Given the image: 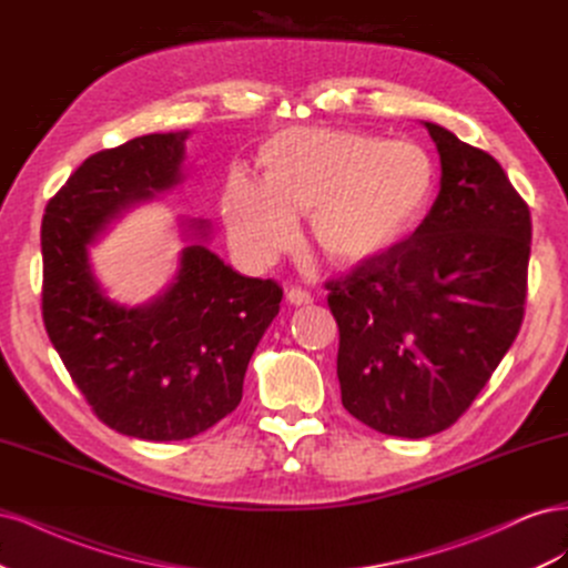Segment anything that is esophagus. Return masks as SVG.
<instances>
[{"label":"esophagus","instance_id":"34e87169","mask_svg":"<svg viewBox=\"0 0 568 568\" xmlns=\"http://www.w3.org/2000/svg\"><path fill=\"white\" fill-rule=\"evenodd\" d=\"M286 301H288L291 305H307V303H313V296L307 294L305 288L291 286V288H286Z\"/></svg>","mask_w":568,"mask_h":568}]
</instances>
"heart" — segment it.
I'll return each mask as SVG.
<instances>
[{"label":"heart","mask_w":568,"mask_h":568,"mask_svg":"<svg viewBox=\"0 0 568 568\" xmlns=\"http://www.w3.org/2000/svg\"><path fill=\"white\" fill-rule=\"evenodd\" d=\"M261 163L265 180L236 170L220 199L230 244L248 263L272 261L294 242L296 213H311L329 261H372L422 227L438 184L424 146L353 130H280Z\"/></svg>","instance_id":"heart-1"}]
</instances>
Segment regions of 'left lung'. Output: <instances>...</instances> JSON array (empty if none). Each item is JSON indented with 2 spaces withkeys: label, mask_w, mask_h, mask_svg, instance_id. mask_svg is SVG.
I'll return each instance as SVG.
<instances>
[{
  "label": "left lung",
  "mask_w": 568,
  "mask_h": 568,
  "mask_svg": "<svg viewBox=\"0 0 568 568\" xmlns=\"http://www.w3.org/2000/svg\"><path fill=\"white\" fill-rule=\"evenodd\" d=\"M440 189L422 227L329 282L341 403L374 432L455 424L519 334L530 213L490 153L436 123Z\"/></svg>",
  "instance_id": "1"
}]
</instances>
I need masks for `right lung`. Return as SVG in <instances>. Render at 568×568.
Wrapping results in <instances>:
<instances>
[{
  "label": "right lung",
  "instance_id": "add662e5",
  "mask_svg": "<svg viewBox=\"0 0 568 568\" xmlns=\"http://www.w3.org/2000/svg\"><path fill=\"white\" fill-rule=\"evenodd\" d=\"M189 134L153 132L94 153L42 220L49 341L101 422L156 443L192 438L236 409L282 301L272 280L220 261L203 217L180 220L178 270L153 298L118 303L99 282L92 248L130 211L184 182Z\"/></svg>",
  "mask_w": 568,
  "mask_h": 568
}]
</instances>
